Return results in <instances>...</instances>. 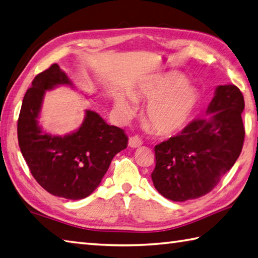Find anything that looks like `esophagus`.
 Returning a JSON list of instances; mask_svg holds the SVG:
<instances>
[{
	"label": "esophagus",
	"mask_w": 258,
	"mask_h": 258,
	"mask_svg": "<svg viewBox=\"0 0 258 258\" xmlns=\"http://www.w3.org/2000/svg\"><path fill=\"white\" fill-rule=\"evenodd\" d=\"M129 146L131 148H138L140 146L143 145L142 139H140L138 136H134V137H130L129 138Z\"/></svg>",
	"instance_id": "34e87169"
}]
</instances>
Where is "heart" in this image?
Returning a JSON list of instances; mask_svg holds the SVG:
<instances>
[{
	"instance_id": "1",
	"label": "heart",
	"mask_w": 258,
	"mask_h": 258,
	"mask_svg": "<svg viewBox=\"0 0 258 258\" xmlns=\"http://www.w3.org/2000/svg\"><path fill=\"white\" fill-rule=\"evenodd\" d=\"M134 102H149L145 110V120L160 135H172L181 131L191 120L199 104L196 87L181 76L164 77L153 83L129 92ZM114 108L123 119H129L135 106L124 95H116Z\"/></svg>"
}]
</instances>
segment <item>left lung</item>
<instances>
[{
	"mask_svg": "<svg viewBox=\"0 0 258 258\" xmlns=\"http://www.w3.org/2000/svg\"><path fill=\"white\" fill-rule=\"evenodd\" d=\"M245 101L232 84L217 86L205 119L193 120L178 135L155 146L154 186L168 200L206 196L234 166L244 145Z\"/></svg>",
	"mask_w": 258,
	"mask_h": 258,
	"instance_id": "1",
	"label": "left lung"
}]
</instances>
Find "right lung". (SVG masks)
I'll return each instance as SVG.
<instances>
[{"label": "right lung", "instance_id": "right-lung-1", "mask_svg": "<svg viewBox=\"0 0 258 258\" xmlns=\"http://www.w3.org/2000/svg\"><path fill=\"white\" fill-rule=\"evenodd\" d=\"M73 83L57 64L38 74L22 101L18 119V140L22 156L36 181L55 197L81 200L93 193L111 160L127 148L124 131L86 110L81 127L55 136L39 125L46 91Z\"/></svg>", "mask_w": 258, "mask_h": 258}]
</instances>
